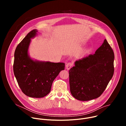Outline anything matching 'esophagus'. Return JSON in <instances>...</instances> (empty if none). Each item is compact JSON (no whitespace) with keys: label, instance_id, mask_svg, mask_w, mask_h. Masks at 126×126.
<instances>
[{"label":"esophagus","instance_id":"esophagus-1","mask_svg":"<svg viewBox=\"0 0 126 126\" xmlns=\"http://www.w3.org/2000/svg\"><path fill=\"white\" fill-rule=\"evenodd\" d=\"M73 64L72 63H68L66 65V68L67 70H70V68L72 66Z\"/></svg>","mask_w":126,"mask_h":126}]
</instances>
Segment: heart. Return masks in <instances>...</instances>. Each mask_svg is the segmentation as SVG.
Masks as SVG:
<instances>
[{
	"instance_id": "obj_1",
	"label": "heart",
	"mask_w": 126,
	"mask_h": 126,
	"mask_svg": "<svg viewBox=\"0 0 126 126\" xmlns=\"http://www.w3.org/2000/svg\"><path fill=\"white\" fill-rule=\"evenodd\" d=\"M89 52H90V50H85V51L83 53V55L86 54L88 53Z\"/></svg>"
}]
</instances>
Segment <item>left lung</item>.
<instances>
[{
	"instance_id": "left-lung-1",
	"label": "left lung",
	"mask_w": 126,
	"mask_h": 126,
	"mask_svg": "<svg viewBox=\"0 0 126 126\" xmlns=\"http://www.w3.org/2000/svg\"><path fill=\"white\" fill-rule=\"evenodd\" d=\"M114 61V52L106 39L94 54L76 61L69 71L72 95L83 101L99 97L113 76Z\"/></svg>"
}]
</instances>
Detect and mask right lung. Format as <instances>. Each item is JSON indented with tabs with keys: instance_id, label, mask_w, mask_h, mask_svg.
<instances>
[{
	"instance_id": "right-lung-1",
	"label": "right lung",
	"mask_w": 126,
	"mask_h": 126,
	"mask_svg": "<svg viewBox=\"0 0 126 126\" xmlns=\"http://www.w3.org/2000/svg\"><path fill=\"white\" fill-rule=\"evenodd\" d=\"M38 30L30 31L17 45L14 53L13 72L22 92L32 98H42L48 94L52 83L60 72L64 70L65 63L34 60L28 49Z\"/></svg>"
}]
</instances>
